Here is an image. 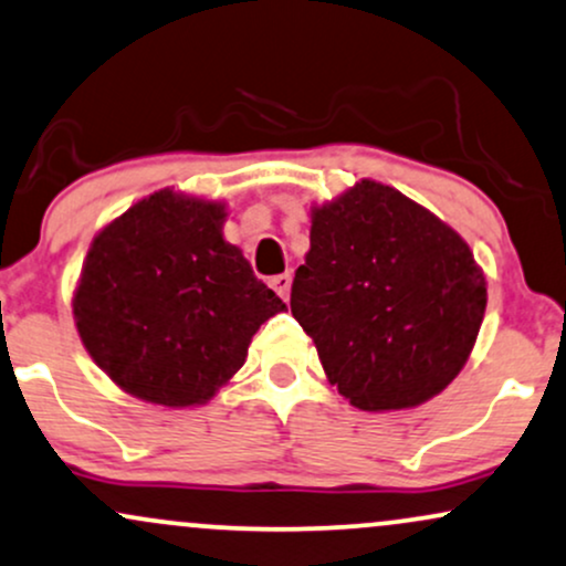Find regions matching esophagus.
<instances>
[{
	"label": "esophagus",
	"mask_w": 566,
	"mask_h": 566,
	"mask_svg": "<svg viewBox=\"0 0 566 566\" xmlns=\"http://www.w3.org/2000/svg\"><path fill=\"white\" fill-rule=\"evenodd\" d=\"M270 285L275 289V294L285 302V298H289V291H291V275H289V272H283V275L270 277Z\"/></svg>",
	"instance_id": "obj_1"
}]
</instances>
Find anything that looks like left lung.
Segmentation results:
<instances>
[{"mask_svg":"<svg viewBox=\"0 0 566 566\" xmlns=\"http://www.w3.org/2000/svg\"><path fill=\"white\" fill-rule=\"evenodd\" d=\"M291 312L338 395L368 413L437 397L467 365L488 281L458 232L376 179L310 209Z\"/></svg>","mask_w":566,"mask_h":566,"instance_id":"obj_1","label":"left lung"}]
</instances>
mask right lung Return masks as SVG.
I'll use <instances>...</instances> for the list:
<instances>
[{
    "instance_id": "obj_1",
    "label": "right lung",
    "mask_w": 566,
    "mask_h": 566,
    "mask_svg": "<svg viewBox=\"0 0 566 566\" xmlns=\"http://www.w3.org/2000/svg\"><path fill=\"white\" fill-rule=\"evenodd\" d=\"M224 201L164 188L92 238L73 323L126 395L198 408L241 370L259 325L285 304L224 241Z\"/></svg>"
}]
</instances>
